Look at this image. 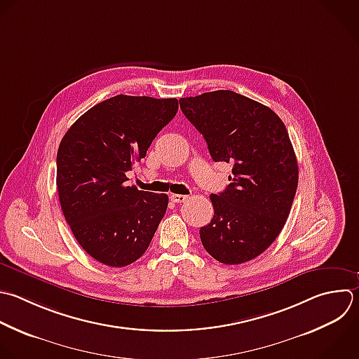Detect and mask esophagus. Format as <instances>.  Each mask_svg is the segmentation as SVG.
Wrapping results in <instances>:
<instances>
[{
    "instance_id": "esophagus-1",
    "label": "esophagus",
    "mask_w": 359,
    "mask_h": 359,
    "mask_svg": "<svg viewBox=\"0 0 359 359\" xmlns=\"http://www.w3.org/2000/svg\"><path fill=\"white\" fill-rule=\"evenodd\" d=\"M170 199H171L172 202H175V203H182V202H185V201L188 199V196H185V195H178V194H172V195L170 196Z\"/></svg>"
}]
</instances>
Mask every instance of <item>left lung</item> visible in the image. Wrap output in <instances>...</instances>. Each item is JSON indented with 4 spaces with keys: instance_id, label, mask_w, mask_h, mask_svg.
Wrapping results in <instances>:
<instances>
[{
    "instance_id": "obj_1",
    "label": "left lung",
    "mask_w": 359,
    "mask_h": 359,
    "mask_svg": "<svg viewBox=\"0 0 359 359\" xmlns=\"http://www.w3.org/2000/svg\"><path fill=\"white\" fill-rule=\"evenodd\" d=\"M180 107L203 135L210 157L233 163L229 187L210 195L215 215L201 227V241L222 264L254 259L283 229L296 194L299 171L287 130L271 108L227 90L181 98Z\"/></svg>"
}]
</instances>
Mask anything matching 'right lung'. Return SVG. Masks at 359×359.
<instances>
[{
	"label": "right lung",
	"instance_id": "1",
	"mask_svg": "<svg viewBox=\"0 0 359 359\" xmlns=\"http://www.w3.org/2000/svg\"><path fill=\"white\" fill-rule=\"evenodd\" d=\"M175 98L116 95L81 115L57 151V191L79 244L108 266L139 259L165 215L168 196L126 187V172L175 116Z\"/></svg>",
	"mask_w": 359,
	"mask_h": 359
}]
</instances>
